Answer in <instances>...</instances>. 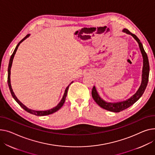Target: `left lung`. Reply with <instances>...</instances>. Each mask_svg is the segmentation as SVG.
Returning <instances> with one entry per match:
<instances>
[{"instance_id":"1","label":"left lung","mask_w":155,"mask_h":155,"mask_svg":"<svg viewBox=\"0 0 155 155\" xmlns=\"http://www.w3.org/2000/svg\"><path fill=\"white\" fill-rule=\"evenodd\" d=\"M123 32L127 33V34L131 35L137 41V42L138 43V45H139L140 49L141 50L142 56H143V70H142V80H141V84L139 89L136 92V94H134L129 99L125 101H120L117 103L107 102L102 98H101L98 94V92L97 91V90L95 86L93 87L92 91H91V95L93 98H94L95 101L100 107L103 108L104 109H105L107 110H108L112 112H116V113L120 112L121 111H123L128 108V107L133 105L137 101H138L140 99V98L142 96L144 91H145L147 88L148 81V78H149V72H150V65H149L148 56L147 53L145 52V50H144L143 45L141 43L139 38L135 34L131 33L127 28L123 29Z\"/></svg>"}]
</instances>
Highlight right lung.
<instances>
[{
	"label": "right lung",
	"instance_id": "add662e5",
	"mask_svg": "<svg viewBox=\"0 0 155 155\" xmlns=\"http://www.w3.org/2000/svg\"><path fill=\"white\" fill-rule=\"evenodd\" d=\"M30 36V34H28L20 42L17 44V45L16 46L13 54H12L11 57H10V61H9V64H8V77H7V82H8V87H9V89H10V93H11L12 94V96L13 97V98H14V100L18 103V104L24 110H25L26 111L31 113V114H33V115H37V116H45V115H50V114H52V113L56 112L57 111H58L61 107L63 106L64 102L65 101V98H66V97H67V91H68V89L69 88V86L70 85V84L71 83H73V82H71V84H70L68 87L66 88L65 90V93L64 94V96L62 97V98H61V101H60L59 104L54 108H51L50 110H46V111H35V110H31V109H29L26 106H25L23 104H22L21 102H20L18 98L16 97L15 95L14 94V93L12 90V87H11V84H10V69H11V67H12V61H13V59H14V55L16 53V51L19 46V45L21 44L23 41L24 40H25L27 37H28Z\"/></svg>",
	"mask_w": 155,
	"mask_h": 155
}]
</instances>
